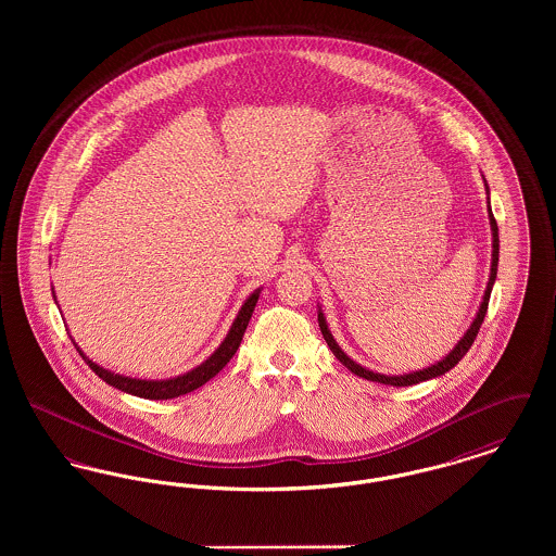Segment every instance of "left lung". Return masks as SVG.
<instances>
[{"label": "left lung", "mask_w": 556, "mask_h": 556, "mask_svg": "<svg viewBox=\"0 0 556 556\" xmlns=\"http://www.w3.org/2000/svg\"><path fill=\"white\" fill-rule=\"evenodd\" d=\"M490 225H492V238H494V241H492V248H494V250H492V270H490V281H488V288H485V295H483V302H481V306H479V313H477L473 325L469 327V331L463 336V340L456 344V348L450 352L448 356H446L444 361H440L438 365H431L429 369L408 372V375H394V377H390V375L372 372V370H367L365 367L356 365L352 358H348V356H345L344 352H342V348L336 344L333 336L329 333L327 323H325V318H323V313L318 311V327H320V333H323V338H325L327 345L331 348V352L336 354V358L344 365L345 369H350L354 375L365 377V379H369V381H377V383H386V386H396V388H402V386H415V383L425 381V379L440 377V375H444L446 370L452 369V367H456V365H458V361L469 352V348H471L473 342H476L477 333H479V327H481V323H483V318H485V313H488V302H490L492 286H494V281H496V270H498V225H496V218H494L492 211H490Z\"/></svg>", "instance_id": "obj_1"}]
</instances>
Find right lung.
I'll return each mask as SVG.
<instances>
[{"mask_svg":"<svg viewBox=\"0 0 556 556\" xmlns=\"http://www.w3.org/2000/svg\"><path fill=\"white\" fill-rule=\"evenodd\" d=\"M258 293L261 291H254L245 300V304L241 306L238 318L233 320L225 342L218 345V350L212 354L211 358L206 363H202L200 367L189 370V372L181 375V377H175V379L146 381V379H132V377H123V375L110 372V370L98 367L96 363H91L80 352L77 344L75 342L73 344L79 350V354L83 356V361L89 365V369L93 370L100 379H104L108 386H112V388H116L121 392H127V394H132V396L148 397V400H170V397L184 396V394H189V392L202 388L206 381H211L212 377L233 358V354L238 352L239 344H241V338L245 333V327H248L252 313H254V306L258 302Z\"/></svg>","mask_w":556,"mask_h":556,"instance_id":"right-lung-1","label":"right lung"}]
</instances>
